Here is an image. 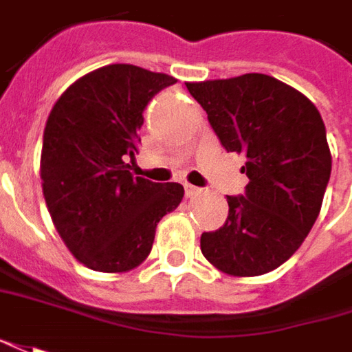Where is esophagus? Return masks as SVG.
Returning <instances> with one entry per match:
<instances>
[{"mask_svg":"<svg viewBox=\"0 0 352 352\" xmlns=\"http://www.w3.org/2000/svg\"><path fill=\"white\" fill-rule=\"evenodd\" d=\"M184 191H186V197H193V195H197L199 193V188H195V186H191V184H184Z\"/></svg>","mask_w":352,"mask_h":352,"instance_id":"1","label":"esophagus"}]
</instances>
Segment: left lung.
Instances as JSON below:
<instances>
[{"mask_svg":"<svg viewBox=\"0 0 352 352\" xmlns=\"http://www.w3.org/2000/svg\"><path fill=\"white\" fill-rule=\"evenodd\" d=\"M226 151L245 155V195H228L224 226L201 236L220 272L245 278L276 270L320 214L331 172L326 126L309 98L268 74L186 84Z\"/></svg>","mask_w":352,"mask_h":352,"instance_id":"obj_1","label":"left lung"}]
</instances>
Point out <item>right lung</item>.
Masks as SVG:
<instances>
[{
  "label": "right lung",
  "mask_w": 352,
  "mask_h": 352,
  "mask_svg": "<svg viewBox=\"0 0 352 352\" xmlns=\"http://www.w3.org/2000/svg\"><path fill=\"white\" fill-rule=\"evenodd\" d=\"M174 76L107 65L63 91L43 130V199L76 261L98 272H128L151 253L157 224L184 188L130 172L147 103Z\"/></svg>",
  "instance_id": "right-lung-1"
}]
</instances>
